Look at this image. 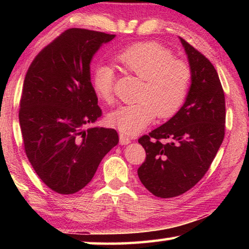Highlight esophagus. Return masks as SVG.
Here are the masks:
<instances>
[{
  "label": "esophagus",
  "instance_id": "esophagus-1",
  "mask_svg": "<svg viewBox=\"0 0 249 249\" xmlns=\"http://www.w3.org/2000/svg\"><path fill=\"white\" fill-rule=\"evenodd\" d=\"M130 137L128 136V135L126 134H120V142L121 145H127L130 142Z\"/></svg>",
  "mask_w": 249,
  "mask_h": 249
}]
</instances>
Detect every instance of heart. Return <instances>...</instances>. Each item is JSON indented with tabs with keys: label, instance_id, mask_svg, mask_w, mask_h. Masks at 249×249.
<instances>
[{
	"label": "heart",
	"instance_id": "heart-1",
	"mask_svg": "<svg viewBox=\"0 0 249 249\" xmlns=\"http://www.w3.org/2000/svg\"><path fill=\"white\" fill-rule=\"evenodd\" d=\"M115 60L126 72L142 79L138 102L117 107L108 115V122L122 133H140L154 121L175 115L187 98L191 70L184 61L174 59L163 46L156 43H137L115 54ZM116 73L112 67L99 65L92 75L96 95L111 102Z\"/></svg>",
	"mask_w": 249,
	"mask_h": 249
}]
</instances>
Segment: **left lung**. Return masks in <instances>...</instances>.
Returning <instances> with one entry per match:
<instances>
[{"instance_id":"obj_1","label":"left lung","mask_w":249,"mask_h":249,"mask_svg":"<svg viewBox=\"0 0 249 249\" xmlns=\"http://www.w3.org/2000/svg\"><path fill=\"white\" fill-rule=\"evenodd\" d=\"M191 69V87L178 113L138 142L146 159L138 168L142 183L158 197H174L203 178L225 135V96L214 66L180 38Z\"/></svg>"}]
</instances>
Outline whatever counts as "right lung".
Here are the masks:
<instances>
[{"mask_svg": "<svg viewBox=\"0 0 249 249\" xmlns=\"http://www.w3.org/2000/svg\"><path fill=\"white\" fill-rule=\"evenodd\" d=\"M115 35L69 28L34 58L25 75L18 119L24 150L53 191L78 192L119 142L113 128L84 126L102 116L90 79V62Z\"/></svg>", "mask_w": 249, "mask_h": 249, "instance_id": "obj_1", "label": "right lung"}]
</instances>
